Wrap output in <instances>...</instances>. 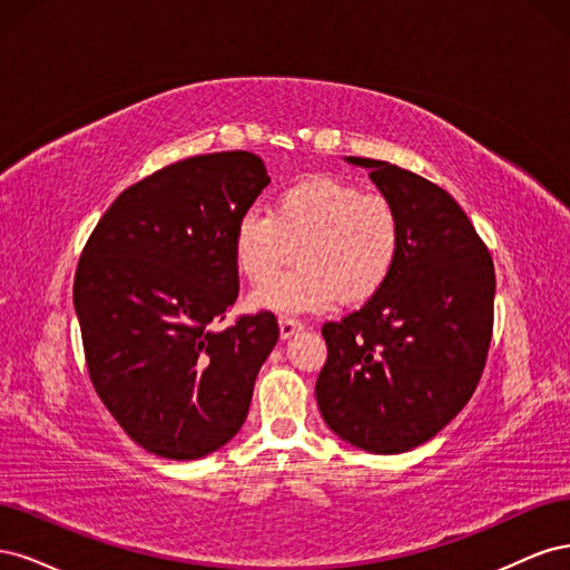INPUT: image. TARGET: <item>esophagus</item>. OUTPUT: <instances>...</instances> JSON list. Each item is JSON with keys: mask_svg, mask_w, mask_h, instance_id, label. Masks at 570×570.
<instances>
[{"mask_svg": "<svg viewBox=\"0 0 570 570\" xmlns=\"http://www.w3.org/2000/svg\"><path fill=\"white\" fill-rule=\"evenodd\" d=\"M304 327V323L302 321H297V318H289V316H283L281 318V337L283 340H287V337H292L295 333H299Z\"/></svg>", "mask_w": 570, "mask_h": 570, "instance_id": "esophagus-1", "label": "esophagus"}]
</instances>
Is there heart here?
Listing matches in <instances>:
<instances>
[{"mask_svg":"<svg viewBox=\"0 0 570 570\" xmlns=\"http://www.w3.org/2000/svg\"><path fill=\"white\" fill-rule=\"evenodd\" d=\"M404 226L396 206L358 185L316 176L285 187L271 212H247L233 233V258L262 287L298 249L295 271L256 292V308L281 314L325 312L337 299L364 304L400 264Z\"/></svg>","mask_w":570,"mask_h":570,"instance_id":"b5f03b06","label":"heart"}]
</instances>
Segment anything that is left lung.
Wrapping results in <instances>:
<instances>
[{
  "mask_svg": "<svg viewBox=\"0 0 570 570\" xmlns=\"http://www.w3.org/2000/svg\"><path fill=\"white\" fill-rule=\"evenodd\" d=\"M396 206L404 245L392 278L323 323L316 400L327 428L375 454L413 450L469 404L494 325V264L454 197L411 170L350 157Z\"/></svg>",
  "mask_w": 570,
  "mask_h": 570,
  "instance_id": "1",
  "label": "left lung"
}]
</instances>
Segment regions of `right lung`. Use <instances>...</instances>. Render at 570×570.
Wrapping results in <instances>:
<instances>
[{"label":"right lung","mask_w":570,"mask_h":570,"mask_svg":"<svg viewBox=\"0 0 570 570\" xmlns=\"http://www.w3.org/2000/svg\"><path fill=\"white\" fill-rule=\"evenodd\" d=\"M268 180L252 151L183 159L124 189L82 247L73 304L85 364L101 404L151 454L206 456L247 419L278 321L212 323L237 299L233 233Z\"/></svg>","instance_id":"add662e5"}]
</instances>
